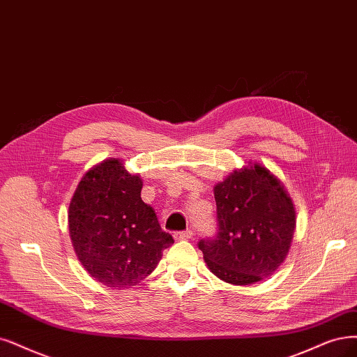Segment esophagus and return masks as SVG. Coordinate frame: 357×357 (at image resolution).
I'll use <instances>...</instances> for the list:
<instances>
[{
	"label": "esophagus",
	"mask_w": 357,
	"mask_h": 357,
	"mask_svg": "<svg viewBox=\"0 0 357 357\" xmlns=\"http://www.w3.org/2000/svg\"><path fill=\"white\" fill-rule=\"evenodd\" d=\"M192 236V231H181V232H175L174 238L176 241H182V240H190Z\"/></svg>",
	"instance_id": "esophagus-1"
}]
</instances>
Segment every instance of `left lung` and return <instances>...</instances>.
<instances>
[{
	"label": "left lung",
	"instance_id": "1",
	"mask_svg": "<svg viewBox=\"0 0 357 357\" xmlns=\"http://www.w3.org/2000/svg\"><path fill=\"white\" fill-rule=\"evenodd\" d=\"M213 191L218 234L199 243L210 272L232 285L268 278L285 260L296 229L294 203L284 183L250 162Z\"/></svg>",
	"mask_w": 357,
	"mask_h": 357
}]
</instances>
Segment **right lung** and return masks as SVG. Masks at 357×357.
Here are the masks:
<instances>
[{"mask_svg": "<svg viewBox=\"0 0 357 357\" xmlns=\"http://www.w3.org/2000/svg\"><path fill=\"white\" fill-rule=\"evenodd\" d=\"M142 179L121 158L91 167L69 204V234L75 253L97 282L130 288L149 276L174 244L153 207L141 199Z\"/></svg>", "mask_w": 357, "mask_h": 357, "instance_id": "right-lung-1", "label": "right lung"}]
</instances>
